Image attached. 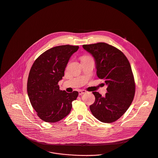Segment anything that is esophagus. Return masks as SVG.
<instances>
[{
	"label": "esophagus",
	"instance_id": "34e87169",
	"mask_svg": "<svg viewBox=\"0 0 158 158\" xmlns=\"http://www.w3.org/2000/svg\"><path fill=\"white\" fill-rule=\"evenodd\" d=\"M86 93V91H85V90H79L78 91L79 95H82V94H85Z\"/></svg>",
	"mask_w": 158,
	"mask_h": 158
}]
</instances>
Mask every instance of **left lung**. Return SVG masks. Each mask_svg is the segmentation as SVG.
<instances>
[{"instance_id": "left-lung-1", "label": "left lung", "mask_w": 158, "mask_h": 158, "mask_svg": "<svg viewBox=\"0 0 158 158\" xmlns=\"http://www.w3.org/2000/svg\"><path fill=\"white\" fill-rule=\"evenodd\" d=\"M83 48L94 57L97 75L107 85L105 96L93 92L95 101L90 110L99 121L114 122L125 114L134 98L135 82L130 62L120 50L105 43Z\"/></svg>"}]
</instances>
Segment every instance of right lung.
<instances>
[{
  "mask_svg": "<svg viewBox=\"0 0 158 158\" xmlns=\"http://www.w3.org/2000/svg\"><path fill=\"white\" fill-rule=\"evenodd\" d=\"M78 46L62 45L51 48L34 62L27 82L28 95L38 116L46 122L54 123L65 117L71 111L78 91L67 93L60 89L59 81L71 56Z\"/></svg>",
  "mask_w": 158,
  "mask_h": 158,
  "instance_id": "right-lung-1",
  "label": "right lung"
}]
</instances>
